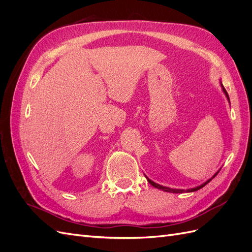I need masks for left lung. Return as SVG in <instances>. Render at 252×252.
<instances>
[{"label":"left lung","mask_w":252,"mask_h":252,"mask_svg":"<svg viewBox=\"0 0 252 252\" xmlns=\"http://www.w3.org/2000/svg\"><path fill=\"white\" fill-rule=\"evenodd\" d=\"M220 86H222V89H223V93L225 94V95H226V97L228 98V101H229V103H230V100H229V95H228V94H227V91H226V89L224 88V86L222 85V84H220ZM220 171V170H219ZM219 171L213 175V177L211 178V179H209L208 181H206L205 183H203L202 185H200V186H197V187H195V188H191V189H186V190H184V189H172V188H169V187H165V186H162V185H158V184H157V183H155L154 181H151V180H149L146 175H145V177H146V179H147V181L149 182V184L150 185H152L154 187H156V188H158V189H161V190H163V191H166V192H171V193H183V192H193V191H196V190H199V189H201V188H203L205 185H207L208 183L216 177V175L219 173Z\"/></svg>","instance_id":"left-lung-1"}]
</instances>
